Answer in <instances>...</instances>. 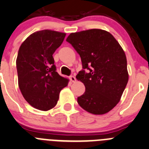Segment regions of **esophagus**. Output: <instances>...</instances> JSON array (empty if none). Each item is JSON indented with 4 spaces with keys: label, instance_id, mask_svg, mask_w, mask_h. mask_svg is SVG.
I'll list each match as a JSON object with an SVG mask.
<instances>
[{
    "label": "esophagus",
    "instance_id": "esophagus-1",
    "mask_svg": "<svg viewBox=\"0 0 149 149\" xmlns=\"http://www.w3.org/2000/svg\"><path fill=\"white\" fill-rule=\"evenodd\" d=\"M69 80H71V81L72 82V83H74V82L76 81V77H74V76H70V77H69Z\"/></svg>",
    "mask_w": 149,
    "mask_h": 149
}]
</instances>
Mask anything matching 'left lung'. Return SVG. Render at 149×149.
<instances>
[{
	"instance_id": "1",
	"label": "left lung",
	"mask_w": 149,
	"mask_h": 149,
	"mask_svg": "<svg viewBox=\"0 0 149 149\" xmlns=\"http://www.w3.org/2000/svg\"><path fill=\"white\" fill-rule=\"evenodd\" d=\"M66 42L80 55L83 65L76 76L86 87L77 97L79 105L92 114L107 113L120 101L128 82L124 51L111 33L101 29L72 33Z\"/></svg>"
}]
</instances>
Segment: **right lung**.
Listing matches in <instances>:
<instances>
[{
  "instance_id": "obj_1",
  "label": "right lung",
  "mask_w": 149,
  "mask_h": 149,
  "mask_svg": "<svg viewBox=\"0 0 149 149\" xmlns=\"http://www.w3.org/2000/svg\"><path fill=\"white\" fill-rule=\"evenodd\" d=\"M65 33L50 30L30 35L21 45L16 64L18 84L32 107L47 111L58 102L59 93L69 80L56 72L52 55L61 45Z\"/></svg>"
}]
</instances>
